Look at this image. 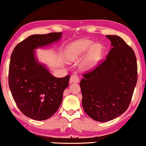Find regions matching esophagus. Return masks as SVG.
I'll use <instances>...</instances> for the list:
<instances>
[{"label": "esophagus", "mask_w": 146, "mask_h": 146, "mask_svg": "<svg viewBox=\"0 0 146 146\" xmlns=\"http://www.w3.org/2000/svg\"><path fill=\"white\" fill-rule=\"evenodd\" d=\"M80 80H79L78 77L76 75H73L70 77V83H78Z\"/></svg>", "instance_id": "esophagus-1"}]
</instances>
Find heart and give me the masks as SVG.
I'll return each instance as SVG.
<instances>
[{"label":"heart","mask_w":146,"mask_h":146,"mask_svg":"<svg viewBox=\"0 0 146 146\" xmlns=\"http://www.w3.org/2000/svg\"><path fill=\"white\" fill-rule=\"evenodd\" d=\"M104 47L102 44L95 43L93 40L82 39L75 41L69 46L67 56L70 62H76L87 53V55L80 63V68L83 70L93 69L102 58Z\"/></svg>","instance_id":"obj_1"}]
</instances>
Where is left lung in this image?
I'll use <instances>...</instances> for the list:
<instances>
[{"instance_id": "obj_1", "label": "left lung", "mask_w": 146, "mask_h": 146, "mask_svg": "<svg viewBox=\"0 0 146 146\" xmlns=\"http://www.w3.org/2000/svg\"><path fill=\"white\" fill-rule=\"evenodd\" d=\"M111 48L106 60L80 81L82 105L93 120L107 122L128 108L137 80V65L132 48L122 38L106 35Z\"/></svg>"}]
</instances>
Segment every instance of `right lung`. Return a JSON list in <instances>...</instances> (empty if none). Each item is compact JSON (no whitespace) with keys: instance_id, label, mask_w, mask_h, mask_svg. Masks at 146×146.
<instances>
[{"instance_id":"add662e5","label":"right lung","mask_w":146,"mask_h":146,"mask_svg":"<svg viewBox=\"0 0 146 146\" xmlns=\"http://www.w3.org/2000/svg\"><path fill=\"white\" fill-rule=\"evenodd\" d=\"M62 32L31 35L14 48L9 70V86L18 108L25 116L44 120L62 104L70 76L56 78L38 60L35 50L59 41Z\"/></svg>"}]
</instances>
